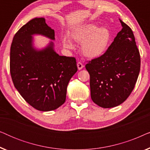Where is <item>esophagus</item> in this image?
I'll list each match as a JSON object with an SVG mask.
<instances>
[{
	"instance_id": "34e87169",
	"label": "esophagus",
	"mask_w": 150,
	"mask_h": 150,
	"mask_svg": "<svg viewBox=\"0 0 150 150\" xmlns=\"http://www.w3.org/2000/svg\"><path fill=\"white\" fill-rule=\"evenodd\" d=\"M77 67H78V69H79V70H80V69H81L83 68L84 65L81 62H78L77 63Z\"/></svg>"
}]
</instances>
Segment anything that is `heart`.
Wrapping results in <instances>:
<instances>
[{
    "label": "heart",
    "instance_id": "b5f03b06",
    "mask_svg": "<svg viewBox=\"0 0 150 150\" xmlns=\"http://www.w3.org/2000/svg\"><path fill=\"white\" fill-rule=\"evenodd\" d=\"M71 36L76 42H81L82 52L89 58L101 56L107 49L110 40V33L107 28H98L93 24H84L74 28ZM63 44L67 48L73 47L67 38L63 39Z\"/></svg>",
    "mask_w": 150,
    "mask_h": 150
}]
</instances>
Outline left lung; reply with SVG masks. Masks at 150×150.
<instances>
[{
	"label": "left lung",
	"mask_w": 150,
	"mask_h": 150,
	"mask_svg": "<svg viewBox=\"0 0 150 150\" xmlns=\"http://www.w3.org/2000/svg\"><path fill=\"white\" fill-rule=\"evenodd\" d=\"M120 20L122 29L103 54L88 61L91 97L102 108H112L129 97L138 79L141 57L133 32Z\"/></svg>",
	"instance_id": "obj_1"
}]
</instances>
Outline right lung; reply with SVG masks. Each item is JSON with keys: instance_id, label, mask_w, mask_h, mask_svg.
<instances>
[{"instance_id": "obj_1", "label": "right lung", "mask_w": 150, "mask_h": 150, "mask_svg": "<svg viewBox=\"0 0 150 150\" xmlns=\"http://www.w3.org/2000/svg\"><path fill=\"white\" fill-rule=\"evenodd\" d=\"M40 34L54 40V30L44 18H34L15 34L10 50V73L13 85L34 108L50 111L66 99L69 80L78 70L74 57L59 56L53 43L42 50L32 45V35Z\"/></svg>"}]
</instances>
